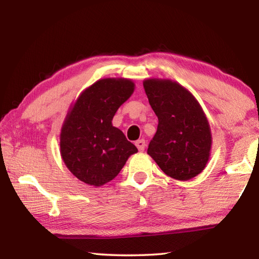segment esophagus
Masks as SVG:
<instances>
[{
	"label": "esophagus",
	"instance_id": "obj_1",
	"mask_svg": "<svg viewBox=\"0 0 259 259\" xmlns=\"http://www.w3.org/2000/svg\"><path fill=\"white\" fill-rule=\"evenodd\" d=\"M135 144H136V146H137V148L139 150V152H143L144 150H145L146 143H145V140H144V139H139Z\"/></svg>",
	"mask_w": 259,
	"mask_h": 259
}]
</instances>
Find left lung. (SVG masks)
I'll use <instances>...</instances> for the list:
<instances>
[{"mask_svg": "<svg viewBox=\"0 0 259 259\" xmlns=\"http://www.w3.org/2000/svg\"><path fill=\"white\" fill-rule=\"evenodd\" d=\"M143 84L159 119L147 154L169 177L188 181L198 176L208 163L212 142L199 102L171 80L147 78Z\"/></svg>", "mask_w": 259, "mask_h": 259, "instance_id": "left-lung-1", "label": "left lung"}]
</instances>
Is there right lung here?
<instances>
[{
	"mask_svg": "<svg viewBox=\"0 0 259 259\" xmlns=\"http://www.w3.org/2000/svg\"><path fill=\"white\" fill-rule=\"evenodd\" d=\"M135 90L128 78H102L83 91L61 126L60 154L81 182L102 186L115 178L138 150L112 124L113 116Z\"/></svg>",
	"mask_w": 259,
	"mask_h": 259,
	"instance_id": "add662e5",
	"label": "right lung"
}]
</instances>
